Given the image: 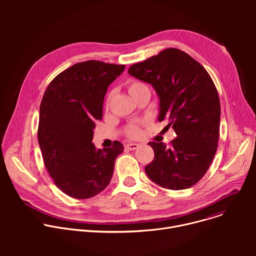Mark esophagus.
<instances>
[{
	"mask_svg": "<svg viewBox=\"0 0 256 256\" xmlns=\"http://www.w3.org/2000/svg\"><path fill=\"white\" fill-rule=\"evenodd\" d=\"M138 147H140L138 144H134V142H128V144H126V149H128V150H130V151L136 150Z\"/></svg>",
	"mask_w": 256,
	"mask_h": 256,
	"instance_id": "esophagus-1",
	"label": "esophagus"
}]
</instances>
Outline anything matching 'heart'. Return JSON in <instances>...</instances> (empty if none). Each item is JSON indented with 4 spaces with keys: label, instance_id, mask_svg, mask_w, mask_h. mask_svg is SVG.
Wrapping results in <instances>:
<instances>
[{
    "label": "heart",
    "instance_id": "b5f03b06",
    "mask_svg": "<svg viewBox=\"0 0 256 256\" xmlns=\"http://www.w3.org/2000/svg\"><path fill=\"white\" fill-rule=\"evenodd\" d=\"M126 86L128 88V93L134 98L138 93L142 92V91H146V90H149L147 85H144V83L138 81V80H128L126 81ZM110 99H112V94L108 95V98H107V103L106 105L108 106L109 105V102H110ZM124 134L128 138H138L142 134V128H140V126L138 124H128L126 130H124Z\"/></svg>",
    "mask_w": 256,
    "mask_h": 256
}]
</instances>
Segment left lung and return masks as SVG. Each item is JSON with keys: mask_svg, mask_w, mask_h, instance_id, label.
Listing matches in <instances>:
<instances>
[{"mask_svg": "<svg viewBox=\"0 0 256 256\" xmlns=\"http://www.w3.org/2000/svg\"><path fill=\"white\" fill-rule=\"evenodd\" d=\"M128 72L154 87L160 98L159 120H167L176 134L169 146L148 144L155 157L146 173L165 188H192L208 171L220 136L221 105L210 76L188 54L174 48L134 64Z\"/></svg>", "mask_w": 256, "mask_h": 256, "instance_id": "1", "label": "left lung"}]
</instances>
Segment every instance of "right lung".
Returning <instances> with one entry per match:
<instances>
[{
	"mask_svg": "<svg viewBox=\"0 0 256 256\" xmlns=\"http://www.w3.org/2000/svg\"><path fill=\"white\" fill-rule=\"evenodd\" d=\"M124 68L94 60L78 62L60 72L44 94L40 147L54 184L70 198H90L105 190L124 149L118 140L102 150L92 144L107 88Z\"/></svg>",
	"mask_w": 256,
	"mask_h": 256,
	"instance_id": "add662e5",
	"label": "right lung"
}]
</instances>
